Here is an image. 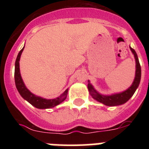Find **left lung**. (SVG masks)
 Segmentation results:
<instances>
[{
    "mask_svg": "<svg viewBox=\"0 0 149 149\" xmlns=\"http://www.w3.org/2000/svg\"><path fill=\"white\" fill-rule=\"evenodd\" d=\"M130 49L131 52L134 54V58H135V62H136V71H135V77L133 81L131 86L127 89L126 90L121 92V93H114L111 95H102L99 93L98 91L96 90L92 84H90L89 81H88V90L90 94V95L96 100L97 101L102 103L103 104L106 106L114 107V106H119L122 105L123 104L126 103L130 98L134 94L135 91L138 88L141 80V67L139 64V59H138L137 54H136V51H134L131 46H130Z\"/></svg>",
    "mask_w": 149,
    "mask_h": 149,
    "instance_id": "8db88e82",
    "label": "left lung"
}]
</instances>
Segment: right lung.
Here are the masks:
<instances>
[{
    "label": "right lung",
    "mask_w": 149,
    "mask_h": 149,
    "mask_svg": "<svg viewBox=\"0 0 149 149\" xmlns=\"http://www.w3.org/2000/svg\"><path fill=\"white\" fill-rule=\"evenodd\" d=\"M24 48V46L19 51L15 63V83L19 94L24 99L28 101L30 104H32L33 106L38 109L52 108V107H56V105L61 104L66 98L68 89H65V92L62 93L57 98H53V99H46V98L40 97V96L36 95L26 87L25 84L24 83L22 76H21L20 68H19V61H20L21 55H22Z\"/></svg>",
    "instance_id": "right-lung-1"
}]
</instances>
